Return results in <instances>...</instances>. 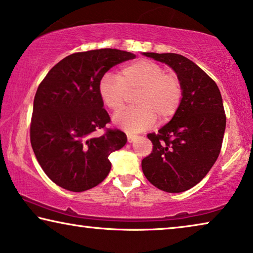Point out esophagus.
Returning <instances> with one entry per match:
<instances>
[{"instance_id":"34e87169","label":"esophagus","mask_w":253,"mask_h":253,"mask_svg":"<svg viewBox=\"0 0 253 253\" xmlns=\"http://www.w3.org/2000/svg\"><path fill=\"white\" fill-rule=\"evenodd\" d=\"M136 135H133V134H127V141L129 142V143H131L133 141H135V139H136Z\"/></svg>"}]
</instances>
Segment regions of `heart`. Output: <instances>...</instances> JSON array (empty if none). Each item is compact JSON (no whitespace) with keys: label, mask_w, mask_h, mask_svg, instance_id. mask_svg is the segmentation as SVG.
I'll return each instance as SVG.
<instances>
[{"label":"heart","mask_w":253,"mask_h":253,"mask_svg":"<svg viewBox=\"0 0 253 253\" xmlns=\"http://www.w3.org/2000/svg\"><path fill=\"white\" fill-rule=\"evenodd\" d=\"M99 94L103 104L118 112L129 95L135 96L137 108L114 117L117 126L127 131L146 129L156 123L167 122L178 111L183 100V85L176 74L151 60H137L119 71L118 76L105 74L100 79Z\"/></svg>","instance_id":"b5f03b06"}]
</instances>
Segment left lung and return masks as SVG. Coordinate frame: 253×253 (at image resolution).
Masks as SVG:
<instances>
[{
    "instance_id": "obj_1",
    "label": "left lung",
    "mask_w": 253,
    "mask_h": 253,
    "mask_svg": "<svg viewBox=\"0 0 253 253\" xmlns=\"http://www.w3.org/2000/svg\"><path fill=\"white\" fill-rule=\"evenodd\" d=\"M170 66L183 85L182 104L158 133L148 134L153 149L142 160L149 182L179 193L205 178L220 153L226 127L223 99L201 68L176 53H143Z\"/></svg>"
}]
</instances>
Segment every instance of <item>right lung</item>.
Segmentation results:
<instances>
[{"label": "right lung", "instance_id": "1", "mask_svg": "<svg viewBox=\"0 0 253 253\" xmlns=\"http://www.w3.org/2000/svg\"><path fill=\"white\" fill-rule=\"evenodd\" d=\"M135 59L130 52L100 48L66 56L41 82L34 99L30 143L45 174L56 185L83 192L108 176V157L126 144L117 128H107L99 83L112 67ZM100 129L104 133L94 137Z\"/></svg>", "mask_w": 253, "mask_h": 253}]
</instances>
